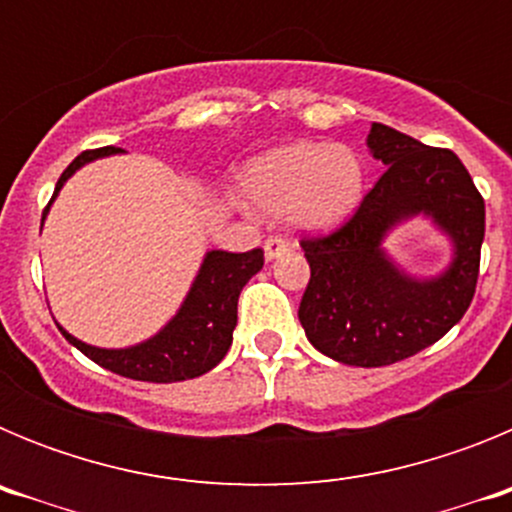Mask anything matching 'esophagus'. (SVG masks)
Returning <instances> with one entry per match:
<instances>
[{"mask_svg": "<svg viewBox=\"0 0 512 512\" xmlns=\"http://www.w3.org/2000/svg\"><path fill=\"white\" fill-rule=\"evenodd\" d=\"M289 246L284 238H279V235H269L264 241V253H266V259H277V256H282V253H287Z\"/></svg>", "mask_w": 512, "mask_h": 512, "instance_id": "obj_1", "label": "esophagus"}]
</instances>
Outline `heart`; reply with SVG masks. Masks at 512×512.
I'll return each mask as SVG.
<instances>
[{"label":"heart","mask_w":512,"mask_h":512,"mask_svg":"<svg viewBox=\"0 0 512 512\" xmlns=\"http://www.w3.org/2000/svg\"><path fill=\"white\" fill-rule=\"evenodd\" d=\"M243 187L261 210H287L297 228L323 230L341 223L361 200L364 169L346 146L292 143L256 158Z\"/></svg>","instance_id":"heart-1"}]
</instances>
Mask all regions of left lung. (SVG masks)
<instances>
[{"label":"left lung","instance_id":"left-lung-1","mask_svg":"<svg viewBox=\"0 0 512 512\" xmlns=\"http://www.w3.org/2000/svg\"><path fill=\"white\" fill-rule=\"evenodd\" d=\"M366 146L387 171L341 228L302 238L310 282L297 315L320 354L372 369L415 356L464 318L477 289L485 200L449 148L423 146L382 122ZM415 214L431 216L455 243L438 278H410L381 248L386 233Z\"/></svg>","mask_w":512,"mask_h":512}]
</instances>
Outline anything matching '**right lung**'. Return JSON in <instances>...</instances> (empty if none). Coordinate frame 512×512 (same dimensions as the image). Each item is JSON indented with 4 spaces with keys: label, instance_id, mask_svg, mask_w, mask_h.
Wrapping results in <instances>:
<instances>
[{
    "label": "right lung",
    "instance_id": "1",
    "mask_svg": "<svg viewBox=\"0 0 512 512\" xmlns=\"http://www.w3.org/2000/svg\"><path fill=\"white\" fill-rule=\"evenodd\" d=\"M120 153V148L107 146L97 151H84L63 171L56 184L51 202L76 169L94 161V158ZM48 202V207H51ZM43 212V220L48 215ZM264 266V251L253 248L246 253L207 251L200 266V274L194 277L187 300L182 302L174 318L158 330L156 336L138 346L128 348H97L79 341L58 325L66 341L76 346L94 364L120 374V377L138 379V382H184V379L202 377L217 366L228 354L233 343V328L238 323V295L246 287L248 279Z\"/></svg>",
    "mask_w": 512,
    "mask_h": 512
}]
</instances>
